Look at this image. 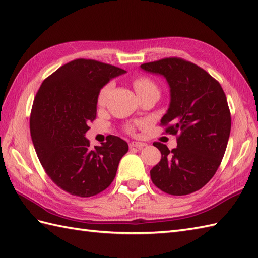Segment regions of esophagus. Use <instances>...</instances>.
Here are the masks:
<instances>
[{
    "label": "esophagus",
    "mask_w": 258,
    "mask_h": 258,
    "mask_svg": "<svg viewBox=\"0 0 258 258\" xmlns=\"http://www.w3.org/2000/svg\"><path fill=\"white\" fill-rule=\"evenodd\" d=\"M144 146H146V144L142 143V142H132V143L130 144V147H135V149H139V150H142Z\"/></svg>",
    "instance_id": "obj_1"
}]
</instances>
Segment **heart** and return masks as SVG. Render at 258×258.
Instances as JSON below:
<instances>
[{"label": "heart", "mask_w": 258, "mask_h": 258, "mask_svg": "<svg viewBox=\"0 0 258 258\" xmlns=\"http://www.w3.org/2000/svg\"><path fill=\"white\" fill-rule=\"evenodd\" d=\"M113 89V83L112 82H108L107 84L104 85L100 93H98V96H97V104L98 105L103 106L104 104L106 103L107 97L109 95V93H111ZM134 89L136 91V93H143L146 91H150V90H157L156 85L154 84V82H153L151 79L146 78V76H140V78L135 79L134 80ZM130 132H132L133 128L130 127L128 128Z\"/></svg>", "instance_id": "obj_1"}]
</instances>
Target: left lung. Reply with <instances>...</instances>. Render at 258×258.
I'll list each match as a JSON object with an SVG mask.
<instances>
[{
    "instance_id": "1",
    "label": "left lung",
    "mask_w": 258,
    "mask_h": 258,
    "mask_svg": "<svg viewBox=\"0 0 258 258\" xmlns=\"http://www.w3.org/2000/svg\"><path fill=\"white\" fill-rule=\"evenodd\" d=\"M149 73L166 79L171 102L161 124L176 135L172 151L155 142L160 163L151 169L156 187L171 195L201 189L216 173L231 133V112L221 84L205 70L178 57L141 65Z\"/></svg>"
}]
</instances>
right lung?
Returning <instances> with one entry per match:
<instances>
[{
  "label": "right lung",
  "instance_id": "right-lung-1",
  "mask_svg": "<svg viewBox=\"0 0 258 258\" xmlns=\"http://www.w3.org/2000/svg\"><path fill=\"white\" fill-rule=\"evenodd\" d=\"M124 73L95 59H74L43 81L36 93L30 117L33 145L48 177L70 194L90 197L106 189L128 151L117 136L93 149L85 138L96 117L98 93Z\"/></svg>",
  "mask_w": 258,
  "mask_h": 258
}]
</instances>
